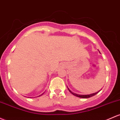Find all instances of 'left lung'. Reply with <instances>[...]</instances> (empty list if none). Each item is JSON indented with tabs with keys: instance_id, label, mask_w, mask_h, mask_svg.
I'll return each mask as SVG.
<instances>
[{
	"instance_id": "left-lung-1",
	"label": "left lung",
	"mask_w": 120,
	"mask_h": 120,
	"mask_svg": "<svg viewBox=\"0 0 120 120\" xmlns=\"http://www.w3.org/2000/svg\"><path fill=\"white\" fill-rule=\"evenodd\" d=\"M68 89L69 91H70V93H71V94H72L73 95H75V96H76V97H79V98H90V97H91L94 96V95H96L97 93H98V92H99V91H100V90H99V91L97 92V93H93V94H89V95H79V94H75V93H72V92L71 91L70 89H68Z\"/></svg>"
}]
</instances>
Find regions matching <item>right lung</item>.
<instances>
[{
  "label": "right lung",
  "mask_w": 120,
  "mask_h": 120,
  "mask_svg": "<svg viewBox=\"0 0 120 120\" xmlns=\"http://www.w3.org/2000/svg\"><path fill=\"white\" fill-rule=\"evenodd\" d=\"M43 94H44V93H43ZM41 94V95H42V94ZM41 95H40V96H41Z\"/></svg>",
  "instance_id": "right-lung-1"
}]
</instances>
